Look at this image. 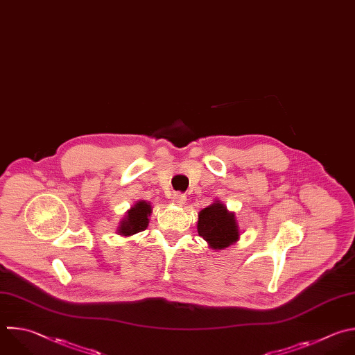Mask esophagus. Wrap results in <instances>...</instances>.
<instances>
[{
  "label": "esophagus",
  "instance_id": "esophagus-1",
  "mask_svg": "<svg viewBox=\"0 0 355 355\" xmlns=\"http://www.w3.org/2000/svg\"><path fill=\"white\" fill-rule=\"evenodd\" d=\"M171 202L174 205H177V206H184L187 203V198L184 195H181V193H174L173 198H171Z\"/></svg>",
  "mask_w": 355,
  "mask_h": 355
}]
</instances>
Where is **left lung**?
Masks as SVG:
<instances>
[{
    "mask_svg": "<svg viewBox=\"0 0 355 355\" xmlns=\"http://www.w3.org/2000/svg\"><path fill=\"white\" fill-rule=\"evenodd\" d=\"M198 234L207 243L209 248L221 251L240 240L241 230L234 211L216 199L198 214Z\"/></svg>",
    "mask_w": 355,
    "mask_h": 355,
    "instance_id": "obj_1",
    "label": "left lung"
}]
</instances>
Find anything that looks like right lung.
I'll use <instances>...</instances> for the list:
<instances>
[{
	"instance_id": "right-lung-1",
	"label": "right lung",
	"mask_w": 355,
	"mask_h": 355,
	"mask_svg": "<svg viewBox=\"0 0 355 355\" xmlns=\"http://www.w3.org/2000/svg\"><path fill=\"white\" fill-rule=\"evenodd\" d=\"M152 210L150 202L138 200L121 218L120 225L116 228V234L121 235V237H131V235L146 230Z\"/></svg>"
}]
</instances>
